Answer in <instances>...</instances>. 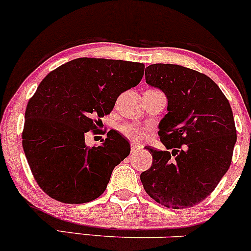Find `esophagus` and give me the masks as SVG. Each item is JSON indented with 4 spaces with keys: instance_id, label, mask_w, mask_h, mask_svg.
I'll return each mask as SVG.
<instances>
[{
    "instance_id": "esophagus-1",
    "label": "esophagus",
    "mask_w": 251,
    "mask_h": 251,
    "mask_svg": "<svg viewBox=\"0 0 251 251\" xmlns=\"http://www.w3.org/2000/svg\"><path fill=\"white\" fill-rule=\"evenodd\" d=\"M141 149V145L136 144V143H131V152H134V151Z\"/></svg>"
}]
</instances>
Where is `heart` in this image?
Returning <instances> with one entry per match:
<instances>
[{"label":"heart","instance_id":"heart-1","mask_svg":"<svg viewBox=\"0 0 251 251\" xmlns=\"http://www.w3.org/2000/svg\"><path fill=\"white\" fill-rule=\"evenodd\" d=\"M121 132L135 142H143L149 136L148 128H144V126H140L137 125H130V123H126V125H123L121 126Z\"/></svg>","mask_w":251,"mask_h":251}]
</instances>
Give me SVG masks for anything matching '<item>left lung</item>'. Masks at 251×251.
Returning a JSON list of instances; mask_svg holds the SVG:
<instances>
[{
    "instance_id": "8db88e82",
    "label": "left lung",
    "mask_w": 251,
    "mask_h": 251,
    "mask_svg": "<svg viewBox=\"0 0 251 251\" xmlns=\"http://www.w3.org/2000/svg\"><path fill=\"white\" fill-rule=\"evenodd\" d=\"M145 81L168 99V114L158 126L166 150L145 147L152 165L141 181L160 205L192 207L214 191L230 166L236 143L230 104L209 76L180 65H150Z\"/></svg>"
}]
</instances>
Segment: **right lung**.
Instances as JSON below:
<instances>
[{"instance_id":"1","label":"right lung","mask_w":251,"mask_h":251,"mask_svg":"<svg viewBox=\"0 0 251 251\" xmlns=\"http://www.w3.org/2000/svg\"><path fill=\"white\" fill-rule=\"evenodd\" d=\"M143 74L142 63L78 58L43 79L27 103L22 144L33 177L48 196L83 203L103 193L114 168L130 153V144L110 130L103 143L89 148L85 135Z\"/></svg>"}]
</instances>
